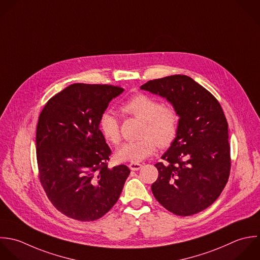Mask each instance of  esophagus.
Instances as JSON below:
<instances>
[{"label": "esophagus", "instance_id": "obj_1", "mask_svg": "<svg viewBox=\"0 0 260 260\" xmlns=\"http://www.w3.org/2000/svg\"><path fill=\"white\" fill-rule=\"evenodd\" d=\"M142 164H140V163H129V165H128V167H129V169L131 170H133V171H138V170H140L141 168H142Z\"/></svg>", "mask_w": 260, "mask_h": 260}]
</instances>
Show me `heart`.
Masks as SVG:
<instances>
[{"instance_id": "1", "label": "heart", "mask_w": 260, "mask_h": 260, "mask_svg": "<svg viewBox=\"0 0 260 260\" xmlns=\"http://www.w3.org/2000/svg\"><path fill=\"white\" fill-rule=\"evenodd\" d=\"M121 112L143 121L141 140L123 144L116 152V159L121 162L138 163L151 156L157 147L170 146L177 135L178 114L172 106L163 105L156 98L138 93L120 106ZM103 138L113 144L120 142L118 118L110 111L103 112L98 121Z\"/></svg>"}]
</instances>
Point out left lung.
Masks as SVG:
<instances>
[{"label": "left lung", "mask_w": 260, "mask_h": 260, "mask_svg": "<svg viewBox=\"0 0 260 260\" xmlns=\"http://www.w3.org/2000/svg\"><path fill=\"white\" fill-rule=\"evenodd\" d=\"M142 90L166 98L178 116L174 142L157 163L155 199L177 216L209 208L222 193L231 169L228 122L216 97L193 79L173 75L151 80Z\"/></svg>", "instance_id": "1"}]
</instances>
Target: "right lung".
<instances>
[{"label":"right lung","instance_id":"right-lung-1","mask_svg":"<svg viewBox=\"0 0 260 260\" xmlns=\"http://www.w3.org/2000/svg\"><path fill=\"white\" fill-rule=\"evenodd\" d=\"M123 89L76 83L51 97L36 128L40 183L53 207L81 222L103 217L116 204L131 171L108 168L111 150L98 121Z\"/></svg>","mask_w":260,"mask_h":260}]
</instances>
